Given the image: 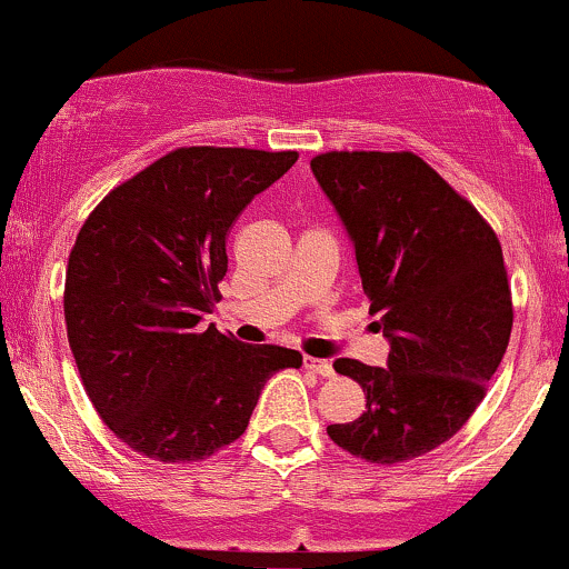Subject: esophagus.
<instances>
[{
  "instance_id": "1",
  "label": "esophagus",
  "mask_w": 569,
  "mask_h": 569,
  "mask_svg": "<svg viewBox=\"0 0 569 569\" xmlns=\"http://www.w3.org/2000/svg\"><path fill=\"white\" fill-rule=\"evenodd\" d=\"M305 368L308 370H313V373H319V376H325V379H330V376H335V368H332V362H327V360H319V357H305Z\"/></svg>"
}]
</instances>
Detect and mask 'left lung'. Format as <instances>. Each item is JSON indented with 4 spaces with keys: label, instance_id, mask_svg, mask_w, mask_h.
<instances>
[{
    "label": "left lung",
    "instance_id": "8db88e82",
    "mask_svg": "<svg viewBox=\"0 0 569 569\" xmlns=\"http://www.w3.org/2000/svg\"><path fill=\"white\" fill-rule=\"evenodd\" d=\"M355 244L387 368L335 360L365 392L355 422L327 426L370 463L445 445L486 398L510 343L512 297L496 231L415 152H325L310 160Z\"/></svg>",
    "mask_w": 569,
    "mask_h": 569
}]
</instances>
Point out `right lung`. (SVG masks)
<instances>
[{
	"label": "right lung",
	"mask_w": 569,
	"mask_h": 569,
	"mask_svg": "<svg viewBox=\"0 0 569 569\" xmlns=\"http://www.w3.org/2000/svg\"><path fill=\"white\" fill-rule=\"evenodd\" d=\"M297 152L179 147L83 220L68 274L70 351L100 420L163 463L201 460L248 428L267 379L300 368L283 346L201 327L229 269L226 234Z\"/></svg>",
	"instance_id": "1"
}]
</instances>
